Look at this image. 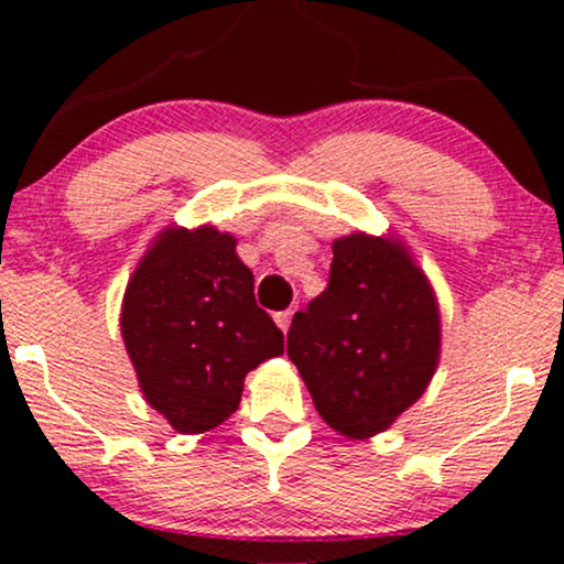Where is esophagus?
I'll return each mask as SVG.
<instances>
[{
    "mask_svg": "<svg viewBox=\"0 0 564 564\" xmlns=\"http://www.w3.org/2000/svg\"><path fill=\"white\" fill-rule=\"evenodd\" d=\"M291 318H294V310H283V313H275V323H278V328H281L283 334L289 332Z\"/></svg>",
    "mask_w": 564,
    "mask_h": 564,
    "instance_id": "34e87169",
    "label": "esophagus"
}]
</instances>
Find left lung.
I'll return each instance as SVG.
<instances>
[{
    "instance_id": "8db88e82",
    "label": "left lung",
    "mask_w": 564,
    "mask_h": 564,
    "mask_svg": "<svg viewBox=\"0 0 564 564\" xmlns=\"http://www.w3.org/2000/svg\"><path fill=\"white\" fill-rule=\"evenodd\" d=\"M440 336L435 289L408 246L355 230L334 241L328 289L294 315L286 352L323 422L366 440L422 398Z\"/></svg>"
}]
</instances>
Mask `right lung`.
<instances>
[{"label": "right lung", "mask_w": 564, "mask_h": 564, "mask_svg": "<svg viewBox=\"0 0 564 564\" xmlns=\"http://www.w3.org/2000/svg\"><path fill=\"white\" fill-rule=\"evenodd\" d=\"M238 238L215 225H170L129 275L121 339L145 403L180 435L236 413L246 373L283 355V334L257 307Z\"/></svg>", "instance_id": "1"}]
</instances>
